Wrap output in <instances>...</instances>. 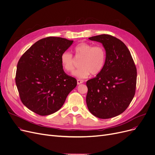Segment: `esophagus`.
<instances>
[{
  "label": "esophagus",
  "instance_id": "obj_1",
  "mask_svg": "<svg viewBox=\"0 0 155 155\" xmlns=\"http://www.w3.org/2000/svg\"><path fill=\"white\" fill-rule=\"evenodd\" d=\"M84 82V80H77V84L79 85V84H81Z\"/></svg>",
  "mask_w": 155,
  "mask_h": 155
}]
</instances>
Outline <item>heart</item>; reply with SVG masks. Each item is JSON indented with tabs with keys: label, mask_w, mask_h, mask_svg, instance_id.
Listing matches in <instances>:
<instances>
[{
	"label": "heart",
	"mask_w": 155,
	"mask_h": 155,
	"mask_svg": "<svg viewBox=\"0 0 155 155\" xmlns=\"http://www.w3.org/2000/svg\"><path fill=\"white\" fill-rule=\"evenodd\" d=\"M74 51L77 58L82 57L79 62L80 66L72 75L78 78H85L91 74L96 75L101 71L105 64L106 54L103 47L93 46L92 44L81 42L77 45ZM60 61L63 69L67 72H71L75 68V59L68 51L63 52Z\"/></svg>",
	"instance_id": "b5f03b06"
}]
</instances>
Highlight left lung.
I'll return each instance as SVG.
<instances>
[{
  "label": "left lung",
  "mask_w": 155,
  "mask_h": 155,
  "mask_svg": "<svg viewBox=\"0 0 155 155\" xmlns=\"http://www.w3.org/2000/svg\"><path fill=\"white\" fill-rule=\"evenodd\" d=\"M89 39L103 44L106 59L103 69L86 83L87 107L97 118L115 117L127 108L135 95L136 65L129 50L118 38L103 34Z\"/></svg>",
  "instance_id": "left-lung-1"
}]
</instances>
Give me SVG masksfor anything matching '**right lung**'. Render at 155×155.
Here are the masks:
<instances>
[{"label":"right lung","mask_w":155,"mask_h":155,"mask_svg":"<svg viewBox=\"0 0 155 155\" xmlns=\"http://www.w3.org/2000/svg\"><path fill=\"white\" fill-rule=\"evenodd\" d=\"M73 42L61 37L40 39L19 60L15 80L20 99L39 115L58 111L77 86V80L65 73L60 61Z\"/></svg>","instance_id":"add662e5"}]
</instances>
